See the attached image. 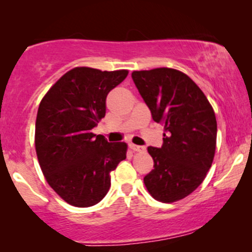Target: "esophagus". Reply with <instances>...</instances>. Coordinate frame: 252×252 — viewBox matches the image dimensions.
Here are the masks:
<instances>
[{
    "label": "esophagus",
    "mask_w": 252,
    "mask_h": 252,
    "mask_svg": "<svg viewBox=\"0 0 252 252\" xmlns=\"http://www.w3.org/2000/svg\"><path fill=\"white\" fill-rule=\"evenodd\" d=\"M130 148L134 150V152H144V150H146V147L136 146L134 143H130Z\"/></svg>",
    "instance_id": "esophagus-1"
}]
</instances>
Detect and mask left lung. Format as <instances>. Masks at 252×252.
Returning a JSON list of instances; mask_svg holds the SVG:
<instances>
[{
    "mask_svg": "<svg viewBox=\"0 0 252 252\" xmlns=\"http://www.w3.org/2000/svg\"><path fill=\"white\" fill-rule=\"evenodd\" d=\"M136 88L163 126L161 148L148 147L154 169L143 181L161 202L189 195L206 178L215 158L217 120L209 99L184 72L160 67L131 73Z\"/></svg>",
    "mask_w": 252,
    "mask_h": 252,
    "instance_id": "left-lung-1",
    "label": "left lung"
}]
</instances>
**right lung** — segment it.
Here are the masks:
<instances>
[{"mask_svg": "<svg viewBox=\"0 0 252 252\" xmlns=\"http://www.w3.org/2000/svg\"><path fill=\"white\" fill-rule=\"evenodd\" d=\"M128 70L74 67L43 96L35 122V150L46 181L63 200L90 207L106 195L110 173L128 144L110 143L92 129L105 116V99Z\"/></svg>", "mask_w": 252, "mask_h": 252, "instance_id": "obj_1", "label": "right lung"}]
</instances>
